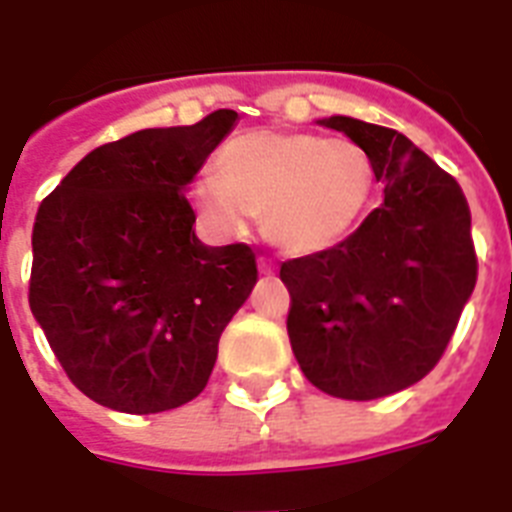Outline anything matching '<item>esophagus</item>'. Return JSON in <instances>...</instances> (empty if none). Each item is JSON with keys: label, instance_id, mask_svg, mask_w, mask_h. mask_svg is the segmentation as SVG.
Instances as JSON below:
<instances>
[{"label": "esophagus", "instance_id": "obj_1", "mask_svg": "<svg viewBox=\"0 0 512 512\" xmlns=\"http://www.w3.org/2000/svg\"><path fill=\"white\" fill-rule=\"evenodd\" d=\"M257 268H260V273H263V276H273V265H270L265 257H260V260H257Z\"/></svg>", "mask_w": 512, "mask_h": 512}]
</instances>
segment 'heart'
Here are the masks:
<instances>
[{
	"mask_svg": "<svg viewBox=\"0 0 512 512\" xmlns=\"http://www.w3.org/2000/svg\"><path fill=\"white\" fill-rule=\"evenodd\" d=\"M371 155L350 139L307 131H244L215 155V176L191 184V205L213 234L236 236L249 215L278 252L307 257L347 242L373 202Z\"/></svg>",
	"mask_w": 512,
	"mask_h": 512,
	"instance_id": "1",
	"label": "heart"
}]
</instances>
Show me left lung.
<instances>
[{
  "mask_svg": "<svg viewBox=\"0 0 512 512\" xmlns=\"http://www.w3.org/2000/svg\"><path fill=\"white\" fill-rule=\"evenodd\" d=\"M371 155L384 199L339 247L281 265L286 331L307 381L342 400L402 392L439 363L476 286L458 181L392 128L331 115Z\"/></svg>",
  "mask_w": 512,
  "mask_h": 512,
  "instance_id": "1",
  "label": "left lung"
}]
</instances>
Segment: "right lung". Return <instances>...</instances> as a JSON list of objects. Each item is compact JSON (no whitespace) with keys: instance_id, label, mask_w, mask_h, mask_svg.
<instances>
[{"instance_id":"obj_1","label":"right lung","mask_w":512,"mask_h":512,"mask_svg":"<svg viewBox=\"0 0 512 512\" xmlns=\"http://www.w3.org/2000/svg\"><path fill=\"white\" fill-rule=\"evenodd\" d=\"M236 120L215 110L102 144L41 202L28 302L89 400L149 415L207 386L257 263L247 244L199 242L186 191Z\"/></svg>"}]
</instances>
